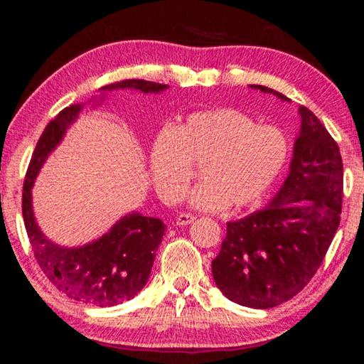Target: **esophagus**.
<instances>
[{"label":"esophagus","instance_id":"34e87169","mask_svg":"<svg viewBox=\"0 0 364 364\" xmlns=\"http://www.w3.org/2000/svg\"><path fill=\"white\" fill-rule=\"evenodd\" d=\"M194 220H196L194 215H191V213H180V215H178V217H176V225H178V226H186V225L193 223Z\"/></svg>","mask_w":364,"mask_h":364}]
</instances>
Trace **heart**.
I'll list each match as a JSON object with an SVG mask.
<instances>
[{
	"label": "heart",
	"instance_id": "b5f03b06",
	"mask_svg": "<svg viewBox=\"0 0 364 364\" xmlns=\"http://www.w3.org/2000/svg\"><path fill=\"white\" fill-rule=\"evenodd\" d=\"M289 159V141L279 128L257 125L237 109L220 107L189 114L175 132H160L149 152L154 189L165 204L183 197L200 167V183L188 204L205 212L255 207L273 189Z\"/></svg>",
	"mask_w": 364,
	"mask_h": 364
}]
</instances>
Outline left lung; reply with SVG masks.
I'll return each mask as SVG.
<instances>
[{
    "label": "left lung",
    "instance_id": "obj_1",
    "mask_svg": "<svg viewBox=\"0 0 364 364\" xmlns=\"http://www.w3.org/2000/svg\"><path fill=\"white\" fill-rule=\"evenodd\" d=\"M291 101L263 85H250ZM289 175L267 207L226 223V237L212 262L215 284L226 299L267 310L304 289L321 264L341 223L343 164L318 117L299 107Z\"/></svg>",
    "mask_w": 364,
    "mask_h": 364
}]
</instances>
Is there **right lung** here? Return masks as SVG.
<instances>
[{"mask_svg": "<svg viewBox=\"0 0 364 364\" xmlns=\"http://www.w3.org/2000/svg\"><path fill=\"white\" fill-rule=\"evenodd\" d=\"M168 88V85L146 80H125L102 86L100 96L91 97L88 104L93 102V109H96L106 100V93L114 90L159 95ZM83 109L85 102H78L60 110L41 133L23 183L22 213L35 258L48 279L73 300L96 306H114L143 291L156 252L167 231L164 221L133 210L117 220L107 232L95 241L78 247H65L51 241L41 231L32 204L36 176Z\"/></svg>", "mask_w": 364, "mask_h": 364, "instance_id": "1", "label": "right lung"}]
</instances>
